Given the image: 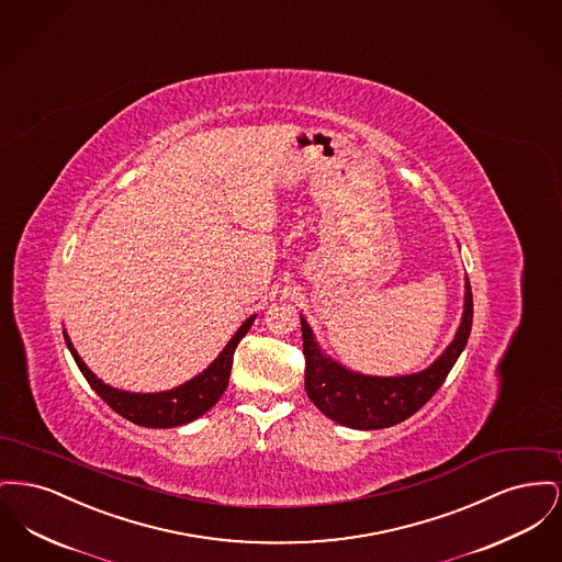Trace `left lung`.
<instances>
[{"mask_svg":"<svg viewBox=\"0 0 562 562\" xmlns=\"http://www.w3.org/2000/svg\"><path fill=\"white\" fill-rule=\"evenodd\" d=\"M473 297L470 279L465 277L463 315L452 342L425 370L402 376H372L345 368L325 353L304 317L302 351L306 359L304 386L313 404L338 425L351 429H384L397 425L423 408L442 386L448 372L463 353L472 331Z\"/></svg>","mask_w":562,"mask_h":562,"instance_id":"8db88e82","label":"left lung"}]
</instances>
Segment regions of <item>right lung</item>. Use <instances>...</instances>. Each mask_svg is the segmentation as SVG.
<instances>
[{
	"mask_svg": "<svg viewBox=\"0 0 562 562\" xmlns=\"http://www.w3.org/2000/svg\"><path fill=\"white\" fill-rule=\"evenodd\" d=\"M254 319H256V315L245 319V324L238 327L235 336L222 349V353L217 355L201 374H196L194 379H190V381H186L179 386H173L169 391H158V393H133V391H122V389H116L112 384L103 383L101 379H97V374L90 372L89 366L82 361V357L74 349L65 329H63V336H65V345H67L71 357L76 359L80 372L85 374V379L94 389V393L112 411H116L126 420H131L135 425H142V427L169 429V427H179V425L192 423L194 418L203 416L217 404V400L222 397V393L228 386L235 349H237L240 338L249 331Z\"/></svg>",
	"mask_w": 562,
	"mask_h": 562,
	"instance_id": "obj_1",
	"label": "right lung"
}]
</instances>
